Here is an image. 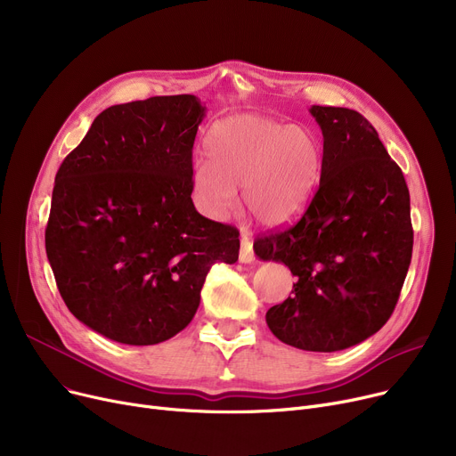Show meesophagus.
<instances>
[{"label": "esophagus", "mask_w": 456, "mask_h": 456, "mask_svg": "<svg viewBox=\"0 0 456 456\" xmlns=\"http://www.w3.org/2000/svg\"><path fill=\"white\" fill-rule=\"evenodd\" d=\"M255 260V251H253V242L248 234L240 236V262L244 265H249V262Z\"/></svg>", "instance_id": "esophagus-1"}]
</instances>
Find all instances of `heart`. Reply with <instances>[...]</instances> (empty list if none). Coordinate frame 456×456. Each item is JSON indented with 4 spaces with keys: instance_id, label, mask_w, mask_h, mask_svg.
Masks as SVG:
<instances>
[{
    "instance_id": "obj_1",
    "label": "heart",
    "mask_w": 456,
    "mask_h": 456,
    "mask_svg": "<svg viewBox=\"0 0 456 456\" xmlns=\"http://www.w3.org/2000/svg\"><path fill=\"white\" fill-rule=\"evenodd\" d=\"M205 148L208 162L194 167V190L212 218H225L242 186L246 208L265 225L292 220L305 207L322 175V146L303 126L242 114L216 122Z\"/></svg>"
}]
</instances>
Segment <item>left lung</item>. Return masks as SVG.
Wrapping results in <instances>:
<instances>
[{"label": "left lung", "instance_id": "left-lung-1", "mask_svg": "<svg viewBox=\"0 0 456 456\" xmlns=\"http://www.w3.org/2000/svg\"><path fill=\"white\" fill-rule=\"evenodd\" d=\"M310 114L323 134L320 186L294 225L258 234L253 249L297 277L292 296L266 313L270 330L292 347L332 353L390 320L414 231L401 167L368 119L344 107Z\"/></svg>", "mask_w": 456, "mask_h": 456}]
</instances>
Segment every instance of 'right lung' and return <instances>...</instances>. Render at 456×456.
I'll list each match as a JSON object with an SVG mask.
<instances>
[{
  "instance_id": "1",
  "label": "right lung",
  "mask_w": 456,
  "mask_h": 456,
  "mask_svg": "<svg viewBox=\"0 0 456 456\" xmlns=\"http://www.w3.org/2000/svg\"><path fill=\"white\" fill-rule=\"evenodd\" d=\"M203 116L190 94L112 105L57 172L47 260L69 313L114 342L175 337L212 265L238 260V229L191 201Z\"/></svg>"
}]
</instances>
